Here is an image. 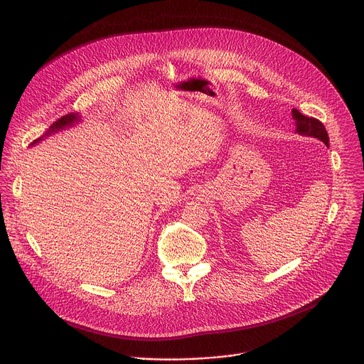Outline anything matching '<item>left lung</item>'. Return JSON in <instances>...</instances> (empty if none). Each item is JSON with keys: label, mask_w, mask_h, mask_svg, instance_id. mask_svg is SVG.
Returning a JSON list of instances; mask_svg holds the SVG:
<instances>
[{"label": "left lung", "mask_w": 364, "mask_h": 364, "mask_svg": "<svg viewBox=\"0 0 364 364\" xmlns=\"http://www.w3.org/2000/svg\"><path fill=\"white\" fill-rule=\"evenodd\" d=\"M291 116L296 123V133L306 137H314L321 140L326 147H329V137L325 126L315 117H309L300 113L297 109H291Z\"/></svg>", "instance_id": "left-lung-1"}]
</instances>
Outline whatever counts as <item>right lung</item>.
Instances as JSON below:
<instances>
[{
    "mask_svg": "<svg viewBox=\"0 0 364 364\" xmlns=\"http://www.w3.org/2000/svg\"><path fill=\"white\" fill-rule=\"evenodd\" d=\"M81 113L78 112V113H68V114H65V116H63L61 119H58L57 122H54L52 126L48 129V132L41 137V139H38V140H35L31 146H36V144H39L42 140H45V139H48V137H50L53 134H55V133H58V132H63V130H67V129H70V127H74L75 124H78L80 122H81Z\"/></svg>",
    "mask_w": 364,
    "mask_h": 364,
    "instance_id": "right-lung-1",
    "label": "right lung"
}]
</instances>
